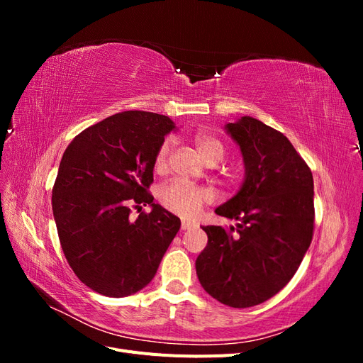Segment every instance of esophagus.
<instances>
[{
    "instance_id": "esophagus-1",
    "label": "esophagus",
    "mask_w": 363,
    "mask_h": 363,
    "mask_svg": "<svg viewBox=\"0 0 363 363\" xmlns=\"http://www.w3.org/2000/svg\"><path fill=\"white\" fill-rule=\"evenodd\" d=\"M192 227V224L191 223H188V221H182V230H189Z\"/></svg>"
}]
</instances>
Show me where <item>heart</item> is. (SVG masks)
<instances>
[{
	"instance_id": "heart-1",
	"label": "heart",
	"mask_w": 363,
	"mask_h": 363,
	"mask_svg": "<svg viewBox=\"0 0 363 363\" xmlns=\"http://www.w3.org/2000/svg\"><path fill=\"white\" fill-rule=\"evenodd\" d=\"M196 151L207 164H216L225 157V145L221 139L208 133H196L194 138ZM172 152V140L167 139L157 150L155 157V169L157 172L167 171ZM160 204L167 211L184 218L199 215L204 204L211 203L212 195L207 189L183 182H172L162 186L157 194Z\"/></svg>"
}]
</instances>
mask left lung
Returning a JSON list of instances; mask_svg holds the SVG:
<instances>
[{"mask_svg":"<svg viewBox=\"0 0 363 363\" xmlns=\"http://www.w3.org/2000/svg\"><path fill=\"white\" fill-rule=\"evenodd\" d=\"M245 163L240 191L215 213L236 227L207 225L196 276L215 300L236 309L280 292L309 248L315 227L313 177L280 131L251 116L225 125Z\"/></svg>","mask_w":363,"mask_h":363,"instance_id":"1","label":"left lung"}]
</instances>
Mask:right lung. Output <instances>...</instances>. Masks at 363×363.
Here are the masks:
<instances>
[{
	"mask_svg": "<svg viewBox=\"0 0 363 363\" xmlns=\"http://www.w3.org/2000/svg\"><path fill=\"white\" fill-rule=\"evenodd\" d=\"M174 127L164 115L128 111L87 127L63 152L51 196L60 245L75 276L98 294L119 298L145 288L180 230L148 192L157 150ZM148 203L150 214L141 211Z\"/></svg>",
	"mask_w": 363,
	"mask_h": 363,
	"instance_id": "1",
	"label": "right lung"
}]
</instances>
